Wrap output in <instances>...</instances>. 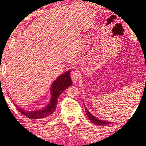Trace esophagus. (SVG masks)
<instances>
[{
  "label": "esophagus",
  "mask_w": 146,
  "mask_h": 146,
  "mask_svg": "<svg viewBox=\"0 0 146 146\" xmlns=\"http://www.w3.org/2000/svg\"><path fill=\"white\" fill-rule=\"evenodd\" d=\"M79 73H78V71H72L71 73V80L73 83H77L79 81L80 79V76H79Z\"/></svg>",
  "instance_id": "1"
}]
</instances>
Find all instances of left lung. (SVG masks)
Returning a JSON list of instances; mask_svg holds the SVG:
<instances>
[{
  "label": "left lung",
  "mask_w": 146,
  "mask_h": 146,
  "mask_svg": "<svg viewBox=\"0 0 146 146\" xmlns=\"http://www.w3.org/2000/svg\"><path fill=\"white\" fill-rule=\"evenodd\" d=\"M85 111H86V114H87L88 119L90 120V122H92L93 123H95V124L98 125H108L109 123H110L109 122H107V121L100 120L96 119V117H94L92 114H90V113L89 112L88 110L86 109V108H85Z\"/></svg>",
  "instance_id": "obj_1"
}]
</instances>
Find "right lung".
Listing matches in <instances>:
<instances>
[{
  "mask_svg": "<svg viewBox=\"0 0 146 146\" xmlns=\"http://www.w3.org/2000/svg\"><path fill=\"white\" fill-rule=\"evenodd\" d=\"M71 85H72V81L70 77V71H68L59 76L52 83L51 89L52 97L51 101L48 106L44 109L33 111H26L22 110L18 107H16L22 114L24 115L28 119L32 120L47 119L54 112L56 108L58 98L60 95L65 89Z\"/></svg>",
  "mask_w": 146,
  "mask_h": 146,
  "instance_id": "1",
  "label": "right lung"
}]
</instances>
